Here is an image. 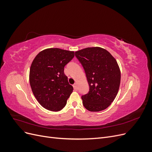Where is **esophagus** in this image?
I'll return each instance as SVG.
<instances>
[{"label":"esophagus","instance_id":"1","mask_svg":"<svg viewBox=\"0 0 152 152\" xmlns=\"http://www.w3.org/2000/svg\"><path fill=\"white\" fill-rule=\"evenodd\" d=\"M73 88H74V89H75V91H77L78 87H77V84H73Z\"/></svg>","mask_w":152,"mask_h":152}]
</instances>
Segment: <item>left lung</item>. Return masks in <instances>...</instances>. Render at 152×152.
I'll return each instance as SVG.
<instances>
[{
	"label": "left lung",
	"mask_w": 152,
	"mask_h": 152,
	"mask_svg": "<svg viewBox=\"0 0 152 152\" xmlns=\"http://www.w3.org/2000/svg\"><path fill=\"white\" fill-rule=\"evenodd\" d=\"M75 54L89 86L88 93L82 96V103L90 112L102 111L113 102L120 86L121 71L116 59L99 47L87 48Z\"/></svg>",
	"instance_id": "obj_1"
}]
</instances>
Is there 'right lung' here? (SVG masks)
Returning <instances> with one entry per match:
<instances>
[{
    "label": "right lung",
    "instance_id": "right-lung-1",
    "mask_svg": "<svg viewBox=\"0 0 152 152\" xmlns=\"http://www.w3.org/2000/svg\"><path fill=\"white\" fill-rule=\"evenodd\" d=\"M75 56L74 52L49 48L40 52L30 69V84L40 105L50 111L62 110L73 91L64 67Z\"/></svg>",
    "mask_w": 152,
    "mask_h": 152
}]
</instances>
